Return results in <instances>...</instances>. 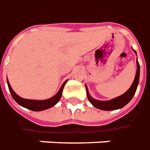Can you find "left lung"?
<instances>
[{"instance_id": "left-lung-1", "label": "left lung", "mask_w": 150, "mask_h": 150, "mask_svg": "<svg viewBox=\"0 0 150 150\" xmlns=\"http://www.w3.org/2000/svg\"><path fill=\"white\" fill-rule=\"evenodd\" d=\"M137 73H136V77H135L134 81L131 86V87L128 89V90L124 93L123 95L119 96V97L115 98L114 99L110 101H98L95 100L94 98L90 97V94L88 93V90L86 88V94L88 99L90 102V103L92 104L94 107H97L100 110H103V111H113V110H117L120 108L124 107L126 104H128L132 97L134 96L136 90L137 88L138 83H139V77H140V64L138 60L137 61Z\"/></svg>"}]
</instances>
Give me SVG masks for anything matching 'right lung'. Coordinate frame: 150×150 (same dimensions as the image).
Wrapping results in <instances>:
<instances>
[{
	"label": "right lung",
	"instance_id": "1",
	"mask_svg": "<svg viewBox=\"0 0 150 150\" xmlns=\"http://www.w3.org/2000/svg\"><path fill=\"white\" fill-rule=\"evenodd\" d=\"M67 82V81H65L64 82L62 85V86L60 87V90L58 91V93L53 96L52 98H48V99H46V100H30V99H25V98H22L20 96H18V94H16L15 92L13 90V89L10 86L9 81L7 80V83H8V86H9V90L11 93V95H12L13 98L19 104L21 105L22 107H26L29 110H31V111H43V110H46L47 108H50V107H53L54 105H56L59 100L61 98V95H62V90H63V88L64 86V85Z\"/></svg>",
	"mask_w": 150,
	"mask_h": 150
}]
</instances>
